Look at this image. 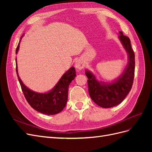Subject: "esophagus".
Returning a JSON list of instances; mask_svg holds the SVG:
<instances>
[{
	"label": "esophagus",
	"instance_id": "obj_1",
	"mask_svg": "<svg viewBox=\"0 0 152 152\" xmlns=\"http://www.w3.org/2000/svg\"><path fill=\"white\" fill-rule=\"evenodd\" d=\"M75 66L76 68L79 69V70H81V69H82L84 67V64L83 61H82L81 59H78L75 63Z\"/></svg>",
	"mask_w": 152,
	"mask_h": 152
}]
</instances>
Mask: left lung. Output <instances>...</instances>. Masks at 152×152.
<instances>
[{
	"instance_id": "obj_1",
	"label": "left lung",
	"mask_w": 152,
	"mask_h": 152,
	"mask_svg": "<svg viewBox=\"0 0 152 152\" xmlns=\"http://www.w3.org/2000/svg\"><path fill=\"white\" fill-rule=\"evenodd\" d=\"M118 39L127 53L128 63L122 74L111 82H104L96 79V76L88 70L86 75L88 78L87 83L89 94L92 100L102 108H111L123 102L132 88L134 76L135 56L129 37L119 31Z\"/></svg>"
}]
</instances>
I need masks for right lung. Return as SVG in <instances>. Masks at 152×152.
Returning <instances> with one entry per match:
<instances>
[{"instance_id": "right-lung-1", "label": "right lung", "mask_w": 152, "mask_h": 152, "mask_svg": "<svg viewBox=\"0 0 152 152\" xmlns=\"http://www.w3.org/2000/svg\"><path fill=\"white\" fill-rule=\"evenodd\" d=\"M21 39L16 50V54L18 53L20 48ZM16 73L18 80L23 91V93L27 102L31 107L37 111L43 114L52 115L61 112L65 107L68 100V87L71 82L76 77L75 68L72 66L66 71L59 80L58 83L48 93H37L28 88L21 81L18 72L17 59L16 58Z\"/></svg>"}]
</instances>
